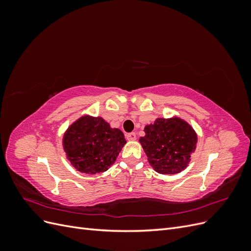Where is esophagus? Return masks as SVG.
<instances>
[{
  "label": "esophagus",
  "instance_id": "esophagus-1",
  "mask_svg": "<svg viewBox=\"0 0 251 251\" xmlns=\"http://www.w3.org/2000/svg\"><path fill=\"white\" fill-rule=\"evenodd\" d=\"M126 139L128 141L136 140V134L135 133H128V134H126Z\"/></svg>",
  "mask_w": 251,
  "mask_h": 251
}]
</instances>
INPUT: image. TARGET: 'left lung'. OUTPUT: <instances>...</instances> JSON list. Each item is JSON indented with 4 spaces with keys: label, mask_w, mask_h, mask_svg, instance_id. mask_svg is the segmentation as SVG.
<instances>
[{
    "label": "left lung",
    "mask_w": 251,
    "mask_h": 251,
    "mask_svg": "<svg viewBox=\"0 0 251 251\" xmlns=\"http://www.w3.org/2000/svg\"><path fill=\"white\" fill-rule=\"evenodd\" d=\"M144 132L139 141L157 173L174 175L186 168L197 144V134L187 123L177 117L157 118Z\"/></svg>",
    "instance_id": "left-lung-1"
}]
</instances>
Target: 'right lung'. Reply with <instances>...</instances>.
Listing matches in <instances>:
<instances>
[{
	"label": "right lung",
	"instance_id": "1",
	"mask_svg": "<svg viewBox=\"0 0 251 251\" xmlns=\"http://www.w3.org/2000/svg\"><path fill=\"white\" fill-rule=\"evenodd\" d=\"M63 142L74 168L94 175L105 172L115 162L126 141L123 132L111 128L101 117L83 116L68 128Z\"/></svg>",
	"mask_w": 251,
	"mask_h": 251
}]
</instances>
